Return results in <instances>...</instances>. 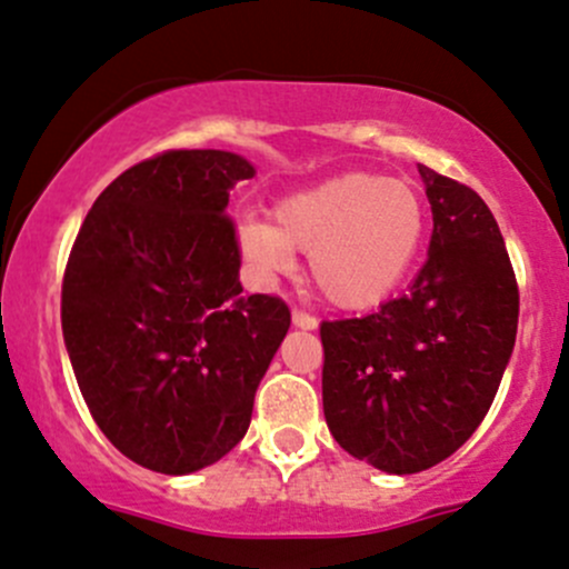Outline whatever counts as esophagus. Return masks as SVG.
Segmentation results:
<instances>
[{
    "instance_id": "obj_1",
    "label": "esophagus",
    "mask_w": 569,
    "mask_h": 569,
    "mask_svg": "<svg viewBox=\"0 0 569 569\" xmlns=\"http://www.w3.org/2000/svg\"><path fill=\"white\" fill-rule=\"evenodd\" d=\"M291 322H295V328H302V330H313L319 325L317 317H311V313L300 311V308H295L291 311Z\"/></svg>"
}]
</instances>
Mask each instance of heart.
<instances>
[{
    "mask_svg": "<svg viewBox=\"0 0 569 569\" xmlns=\"http://www.w3.org/2000/svg\"><path fill=\"white\" fill-rule=\"evenodd\" d=\"M425 228V202L406 180L345 172L280 200L274 224L241 219L239 247L261 278L289 272L308 252L313 289L330 306L363 311L402 283Z\"/></svg>",
    "mask_w": 569,
    "mask_h": 569,
    "instance_id": "heart-1",
    "label": "heart"
}]
</instances>
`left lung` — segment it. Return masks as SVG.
Returning a JSON list of instances; mask_svg holds the SVG:
<instances>
[{"label": "left lung", "instance_id": "8db88e82", "mask_svg": "<svg viewBox=\"0 0 569 569\" xmlns=\"http://www.w3.org/2000/svg\"><path fill=\"white\" fill-rule=\"evenodd\" d=\"M433 211L408 295L319 325L322 406L356 459L411 476L453 456L487 417L517 339L520 291L506 241L470 186L419 163Z\"/></svg>", "mask_w": 569, "mask_h": 569}]
</instances>
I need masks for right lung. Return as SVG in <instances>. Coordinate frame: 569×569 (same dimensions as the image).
<instances>
[{
    "mask_svg": "<svg viewBox=\"0 0 569 569\" xmlns=\"http://www.w3.org/2000/svg\"><path fill=\"white\" fill-rule=\"evenodd\" d=\"M256 174L222 150H167L121 172L88 211L60 291L66 350L119 453L186 476L244 439L291 311L241 295L230 189Z\"/></svg>",
    "mask_w": 569,
    "mask_h": 569,
    "instance_id": "1",
    "label": "right lung"
}]
</instances>
